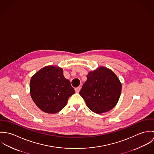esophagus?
<instances>
[{
	"instance_id": "obj_1",
	"label": "esophagus",
	"mask_w": 154,
	"mask_h": 154,
	"mask_svg": "<svg viewBox=\"0 0 154 154\" xmlns=\"http://www.w3.org/2000/svg\"><path fill=\"white\" fill-rule=\"evenodd\" d=\"M81 87H77V88H75V92H77V93H78V92L80 91V90H81Z\"/></svg>"
}]
</instances>
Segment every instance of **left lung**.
<instances>
[{
	"instance_id": "left-lung-1",
	"label": "left lung",
	"mask_w": 154,
	"mask_h": 154,
	"mask_svg": "<svg viewBox=\"0 0 154 154\" xmlns=\"http://www.w3.org/2000/svg\"><path fill=\"white\" fill-rule=\"evenodd\" d=\"M87 78L79 94L88 108L97 114L113 109L122 91V84L115 73L105 67H100L89 72Z\"/></svg>"
}]
</instances>
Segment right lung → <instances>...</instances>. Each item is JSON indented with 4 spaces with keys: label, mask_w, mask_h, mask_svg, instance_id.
Returning <instances> with one entry per match:
<instances>
[{
    "label": "right lung",
    "mask_w": 154,
    "mask_h": 154,
    "mask_svg": "<svg viewBox=\"0 0 154 154\" xmlns=\"http://www.w3.org/2000/svg\"><path fill=\"white\" fill-rule=\"evenodd\" d=\"M29 88L37 106L50 114L62 110L75 93L70 81L63 76V69L53 66H45L32 76Z\"/></svg>",
    "instance_id": "1"
}]
</instances>
